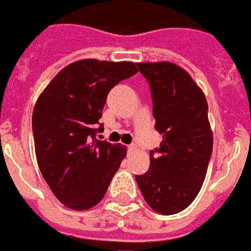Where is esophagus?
Masks as SVG:
<instances>
[{
  "label": "esophagus",
  "mask_w": 251,
  "mask_h": 251,
  "mask_svg": "<svg viewBox=\"0 0 251 251\" xmlns=\"http://www.w3.org/2000/svg\"><path fill=\"white\" fill-rule=\"evenodd\" d=\"M135 149H136V146H135V145H129L128 146V150L129 151H134Z\"/></svg>",
  "instance_id": "34e87169"
}]
</instances>
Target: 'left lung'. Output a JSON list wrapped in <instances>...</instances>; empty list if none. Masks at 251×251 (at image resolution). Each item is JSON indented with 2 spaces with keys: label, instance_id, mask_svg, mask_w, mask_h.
<instances>
[{
  "label": "left lung",
  "instance_id": "8db88e82",
  "mask_svg": "<svg viewBox=\"0 0 251 251\" xmlns=\"http://www.w3.org/2000/svg\"><path fill=\"white\" fill-rule=\"evenodd\" d=\"M136 66L150 85L155 129L162 142L150 151V169L135 178L154 211L178 214L196 199L212 155L207 100L179 66L170 62Z\"/></svg>",
  "mask_w": 251,
  "mask_h": 251
}]
</instances>
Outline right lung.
Listing matches in <instances>:
<instances>
[{
  "label": "right lung",
  "instance_id": "obj_1",
  "mask_svg": "<svg viewBox=\"0 0 251 251\" xmlns=\"http://www.w3.org/2000/svg\"><path fill=\"white\" fill-rule=\"evenodd\" d=\"M132 62L83 59L60 70L37 99L32 132L39 169L56 199L82 211L105 196L126 147L96 138L108 93L136 74Z\"/></svg>",
  "mask_w": 251,
  "mask_h": 251
}]
</instances>
